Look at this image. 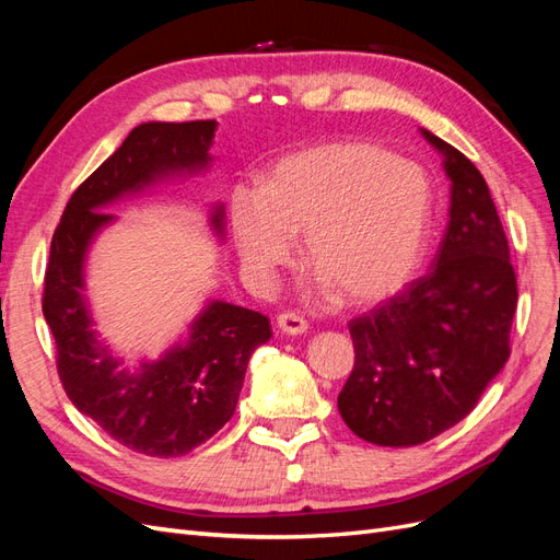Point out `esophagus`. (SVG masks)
<instances>
[{"label":"esophagus","instance_id":"1","mask_svg":"<svg viewBox=\"0 0 560 560\" xmlns=\"http://www.w3.org/2000/svg\"><path fill=\"white\" fill-rule=\"evenodd\" d=\"M278 329L282 334H290V336H299L308 329V322L303 319L296 313H280L278 315Z\"/></svg>","mask_w":560,"mask_h":560}]
</instances>
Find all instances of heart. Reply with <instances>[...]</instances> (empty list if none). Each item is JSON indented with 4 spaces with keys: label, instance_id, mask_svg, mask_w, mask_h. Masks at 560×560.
Instances as JSON below:
<instances>
[{
    "label": "heart",
    "instance_id": "heart-1",
    "mask_svg": "<svg viewBox=\"0 0 560 560\" xmlns=\"http://www.w3.org/2000/svg\"><path fill=\"white\" fill-rule=\"evenodd\" d=\"M432 186L413 161L369 142H327L280 159L261 194L241 186L231 229L247 273L270 282L294 257V235L336 299L395 294L425 254Z\"/></svg>",
    "mask_w": 560,
    "mask_h": 560
}]
</instances>
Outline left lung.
I'll return each mask as SVG.
<instances>
[{"label": "left lung", "instance_id": "obj_1", "mask_svg": "<svg viewBox=\"0 0 560 560\" xmlns=\"http://www.w3.org/2000/svg\"><path fill=\"white\" fill-rule=\"evenodd\" d=\"M420 132L451 179L444 241L428 276L350 319L354 366L338 395L346 425L378 446H418L453 428L512 352L516 273L488 184L455 147Z\"/></svg>", "mask_w": 560, "mask_h": 560}]
</instances>
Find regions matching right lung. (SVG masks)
<instances>
[{"label":"right lung","instance_id":"1","mask_svg":"<svg viewBox=\"0 0 560 560\" xmlns=\"http://www.w3.org/2000/svg\"><path fill=\"white\" fill-rule=\"evenodd\" d=\"M214 130L217 121H151L130 130L72 194L50 241L42 308L65 393L114 442L149 457L189 453L226 425L252 352L270 338V322L257 311L210 301L184 343L130 371L93 329L83 261L97 231L114 222L100 208L159 179L206 171ZM210 224L224 233V206L212 210Z\"/></svg>","mask_w":560,"mask_h":560}]
</instances>
